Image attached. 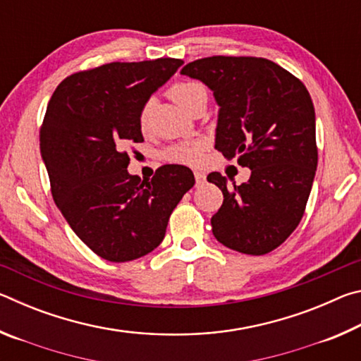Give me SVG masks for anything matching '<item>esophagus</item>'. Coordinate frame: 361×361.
I'll return each mask as SVG.
<instances>
[{"mask_svg":"<svg viewBox=\"0 0 361 361\" xmlns=\"http://www.w3.org/2000/svg\"><path fill=\"white\" fill-rule=\"evenodd\" d=\"M194 178H195V185H197V186L204 185V183H205V173L204 172H199V170H195Z\"/></svg>","mask_w":361,"mask_h":361,"instance_id":"obj_1","label":"esophagus"}]
</instances>
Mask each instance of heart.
Masks as SVG:
<instances>
[{"mask_svg": "<svg viewBox=\"0 0 361 361\" xmlns=\"http://www.w3.org/2000/svg\"><path fill=\"white\" fill-rule=\"evenodd\" d=\"M170 97L178 103V105L186 109L188 113H192L195 108L199 106H207V102H209V92L200 82H178L175 84L172 89H170ZM152 105H154V100L149 99L145 103L142 111H140V126L146 127L151 114ZM200 149L202 146L200 143H185L173 146L167 151V157L170 161L175 162H183V164H194L200 156Z\"/></svg>", "mask_w": 361, "mask_h": 361, "instance_id": "obj_1", "label": "heart"}]
</instances>
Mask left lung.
Instances as JSON below:
<instances>
[{"instance_id":"8db88e82","label":"left lung","mask_w":361,"mask_h":361,"mask_svg":"<svg viewBox=\"0 0 361 361\" xmlns=\"http://www.w3.org/2000/svg\"><path fill=\"white\" fill-rule=\"evenodd\" d=\"M219 106L215 148L252 170L237 186L221 173L207 180L223 191L212 231L224 247L266 255L288 239L304 215L317 170L315 109L305 85L267 59L215 56L183 66Z\"/></svg>"}]
</instances>
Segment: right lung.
<instances>
[{"instance_id":"obj_1","label":"right lung","mask_w":361,"mask_h":361,"mask_svg":"<svg viewBox=\"0 0 361 361\" xmlns=\"http://www.w3.org/2000/svg\"><path fill=\"white\" fill-rule=\"evenodd\" d=\"M183 65L180 59L113 62L59 84L39 132L54 202L100 258L132 261L164 240L169 218L194 186L191 170L169 164L151 180L127 172L129 143H142L140 111Z\"/></svg>"}]
</instances>
